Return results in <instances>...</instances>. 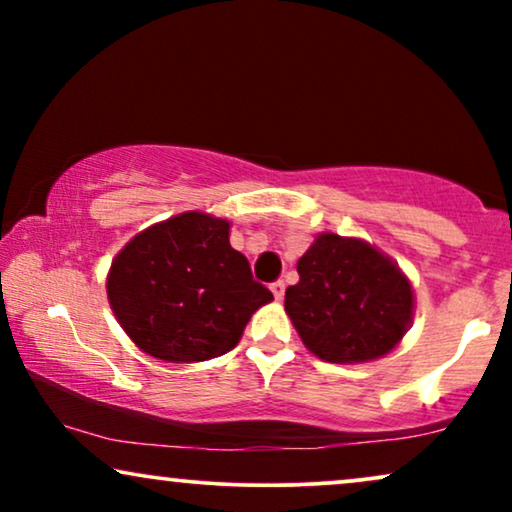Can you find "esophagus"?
Segmentation results:
<instances>
[{"instance_id": "esophagus-1", "label": "esophagus", "mask_w": 512, "mask_h": 512, "mask_svg": "<svg viewBox=\"0 0 512 512\" xmlns=\"http://www.w3.org/2000/svg\"><path fill=\"white\" fill-rule=\"evenodd\" d=\"M284 289H286V286H284L282 279H277V282H272V284H270L272 296H275L277 300H282V298H284Z\"/></svg>"}]
</instances>
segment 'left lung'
<instances>
[{
  "instance_id": "obj_1",
  "label": "left lung",
  "mask_w": 512,
  "mask_h": 512,
  "mask_svg": "<svg viewBox=\"0 0 512 512\" xmlns=\"http://www.w3.org/2000/svg\"><path fill=\"white\" fill-rule=\"evenodd\" d=\"M298 275L284 310L321 361L380 359L408 331L415 310L408 277L368 242L321 233L300 256Z\"/></svg>"
}]
</instances>
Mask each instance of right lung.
I'll list each match as a JSON object with an SVG mask.
<instances>
[{"mask_svg":"<svg viewBox=\"0 0 512 512\" xmlns=\"http://www.w3.org/2000/svg\"><path fill=\"white\" fill-rule=\"evenodd\" d=\"M228 235L226 219L184 212L142 230L114 258L109 305L142 352L170 363L214 359L270 303Z\"/></svg>","mask_w":512,"mask_h":512,"instance_id":"add662e5","label":"right lung"}]
</instances>
